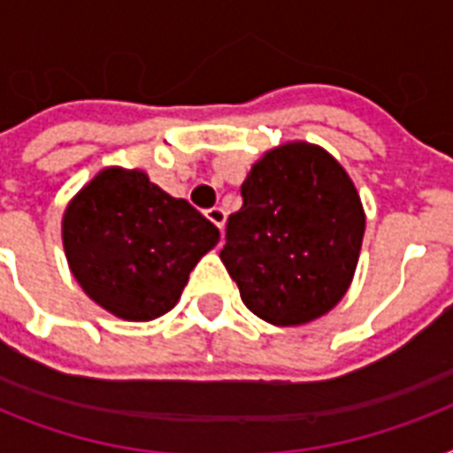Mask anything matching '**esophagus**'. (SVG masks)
<instances>
[{
    "label": "esophagus",
    "instance_id": "obj_1",
    "mask_svg": "<svg viewBox=\"0 0 453 453\" xmlns=\"http://www.w3.org/2000/svg\"><path fill=\"white\" fill-rule=\"evenodd\" d=\"M204 216L209 220H211L213 226L219 227V230H223V223H226V211L220 209V206H213V209H206Z\"/></svg>",
    "mask_w": 453,
    "mask_h": 453
}]
</instances>
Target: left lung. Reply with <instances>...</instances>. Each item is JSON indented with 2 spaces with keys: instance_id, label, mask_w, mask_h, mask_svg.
<instances>
[{
  "instance_id": "left-lung-1",
  "label": "left lung",
  "mask_w": 453,
  "mask_h": 453,
  "mask_svg": "<svg viewBox=\"0 0 453 453\" xmlns=\"http://www.w3.org/2000/svg\"><path fill=\"white\" fill-rule=\"evenodd\" d=\"M362 237L365 209L350 176L319 145L296 141L251 166L220 261L254 315L298 326L345 296Z\"/></svg>"
}]
</instances>
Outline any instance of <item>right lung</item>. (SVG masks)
<instances>
[{
  "mask_svg": "<svg viewBox=\"0 0 453 453\" xmlns=\"http://www.w3.org/2000/svg\"><path fill=\"white\" fill-rule=\"evenodd\" d=\"M219 227L145 171L103 169L63 213L67 265L91 301L129 322L169 312Z\"/></svg>",
  "mask_w": 453,
  "mask_h": 453,
  "instance_id": "obj_1",
  "label": "right lung"
}]
</instances>
